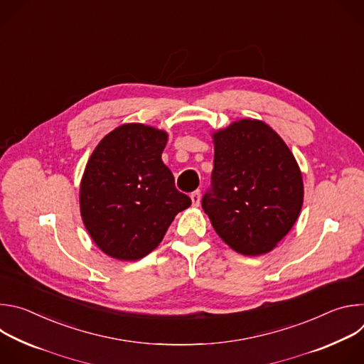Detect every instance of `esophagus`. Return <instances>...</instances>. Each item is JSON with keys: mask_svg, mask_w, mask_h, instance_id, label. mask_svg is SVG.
<instances>
[{"mask_svg": "<svg viewBox=\"0 0 364 364\" xmlns=\"http://www.w3.org/2000/svg\"><path fill=\"white\" fill-rule=\"evenodd\" d=\"M190 197H191L193 205H198V204H200V197H201V193H200V190H196V191H193Z\"/></svg>", "mask_w": 364, "mask_h": 364, "instance_id": "34e87169", "label": "esophagus"}]
</instances>
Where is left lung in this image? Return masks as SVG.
Here are the masks:
<instances>
[{
	"label": "left lung",
	"mask_w": 364,
	"mask_h": 364,
	"mask_svg": "<svg viewBox=\"0 0 364 364\" xmlns=\"http://www.w3.org/2000/svg\"><path fill=\"white\" fill-rule=\"evenodd\" d=\"M215 167L201 207L218 235L243 255H262L301 212L302 177L292 152L267 124L233 122L215 134Z\"/></svg>",
	"instance_id": "left-lung-1"
}]
</instances>
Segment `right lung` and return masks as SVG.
Segmentation results:
<instances>
[{
  "instance_id": "add662e5",
  "label": "right lung",
  "mask_w": 364,
  "mask_h": 364,
  "mask_svg": "<svg viewBox=\"0 0 364 364\" xmlns=\"http://www.w3.org/2000/svg\"><path fill=\"white\" fill-rule=\"evenodd\" d=\"M167 134L127 124L103 138L80 184V213L95 243L121 261L146 256L191 198L163 163Z\"/></svg>"
}]
</instances>
